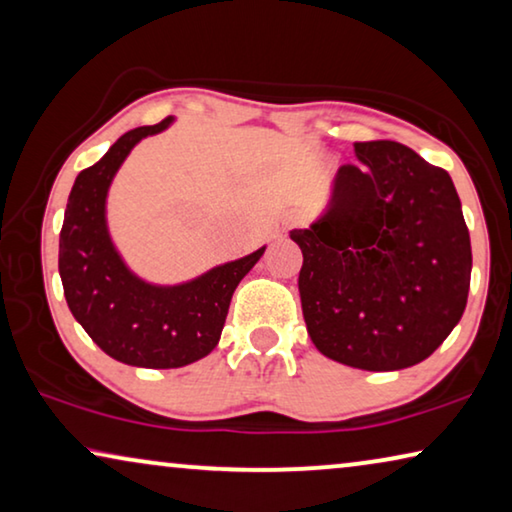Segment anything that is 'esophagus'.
Returning <instances> with one entry per match:
<instances>
[{"mask_svg": "<svg viewBox=\"0 0 512 512\" xmlns=\"http://www.w3.org/2000/svg\"><path fill=\"white\" fill-rule=\"evenodd\" d=\"M294 225H296V218H294V216H282V218L278 220V230H280V232L292 230Z\"/></svg>", "mask_w": 512, "mask_h": 512, "instance_id": "1", "label": "esophagus"}]
</instances>
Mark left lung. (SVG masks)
Segmentation results:
<instances>
[{"mask_svg": "<svg viewBox=\"0 0 512 512\" xmlns=\"http://www.w3.org/2000/svg\"><path fill=\"white\" fill-rule=\"evenodd\" d=\"M299 243V292L324 356L370 372L425 361L462 319L471 241L446 170L400 142L354 144Z\"/></svg>", "mask_w": 512, "mask_h": 512, "instance_id": "8db88e82", "label": "left lung"}]
</instances>
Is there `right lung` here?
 <instances>
[{
    "mask_svg": "<svg viewBox=\"0 0 512 512\" xmlns=\"http://www.w3.org/2000/svg\"><path fill=\"white\" fill-rule=\"evenodd\" d=\"M172 124L167 117L128 131L82 170L59 234V276L73 317L114 361L151 370L183 368L216 349L236 285L266 250L177 285H156L128 269L108 230V190L135 144Z\"/></svg>",
    "mask_w": 512,
    "mask_h": 512,
    "instance_id": "add662e5",
    "label": "right lung"
}]
</instances>
